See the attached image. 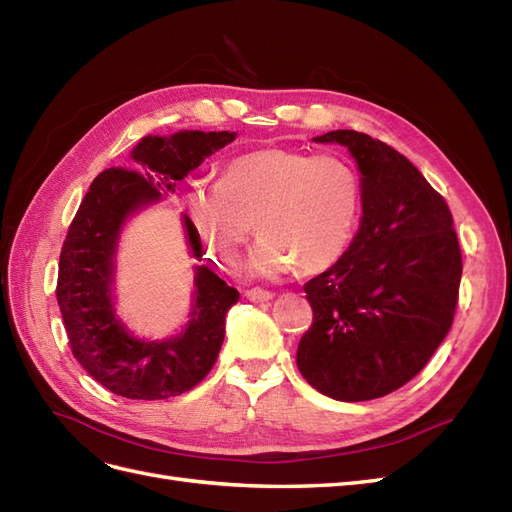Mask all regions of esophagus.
Segmentation results:
<instances>
[{"instance_id":"obj_1","label":"esophagus","mask_w":512,"mask_h":512,"mask_svg":"<svg viewBox=\"0 0 512 512\" xmlns=\"http://www.w3.org/2000/svg\"><path fill=\"white\" fill-rule=\"evenodd\" d=\"M245 297H247V301H252V303H265V301H271L275 294L273 292H269V290H260V288H252V290H247L245 292Z\"/></svg>"}]
</instances>
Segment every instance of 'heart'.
<instances>
[{
    "instance_id": "b5f03b06",
    "label": "heart",
    "mask_w": 512,
    "mask_h": 512,
    "mask_svg": "<svg viewBox=\"0 0 512 512\" xmlns=\"http://www.w3.org/2000/svg\"><path fill=\"white\" fill-rule=\"evenodd\" d=\"M185 211L224 269L237 265L256 222L262 237L245 273L277 280L297 265L327 271L348 254L363 218V185L344 158L269 147L230 160L218 183L192 188Z\"/></svg>"
}]
</instances>
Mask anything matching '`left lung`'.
<instances>
[{
	"mask_svg": "<svg viewBox=\"0 0 512 512\" xmlns=\"http://www.w3.org/2000/svg\"><path fill=\"white\" fill-rule=\"evenodd\" d=\"M314 143L344 145L363 185V218L348 254L303 290L314 322L301 337L303 378L337 401L404 386L451 331L461 252L453 215L418 168L356 130Z\"/></svg>",
	"mask_w": 512,
	"mask_h": 512,
	"instance_id": "obj_1",
	"label": "left lung"
}]
</instances>
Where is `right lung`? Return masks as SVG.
Here are the masks:
<instances>
[{
    "label": "right lung",
    "instance_id": "add662e5",
    "mask_svg": "<svg viewBox=\"0 0 512 512\" xmlns=\"http://www.w3.org/2000/svg\"><path fill=\"white\" fill-rule=\"evenodd\" d=\"M237 138V132L181 130L145 136L130 151L128 168H108L89 185L61 247L57 303L74 359L104 389L128 399L177 397L203 380L218 359L228 309L239 292L207 265L194 267L185 327L164 339L136 337L115 307L117 250L132 215L175 194L177 181ZM190 254L203 247L183 215Z\"/></svg>",
    "mask_w": 512,
    "mask_h": 512
}]
</instances>
